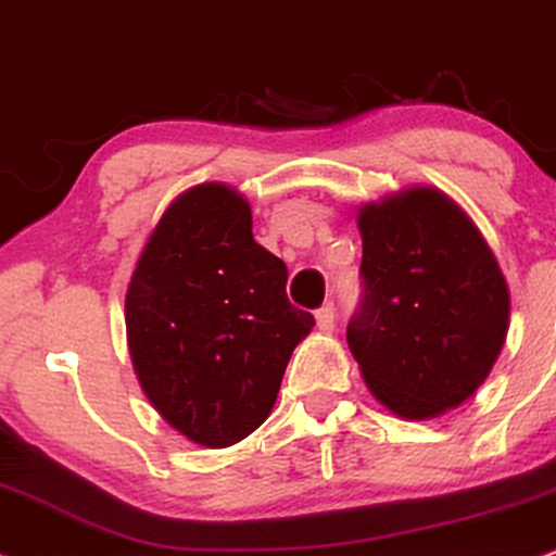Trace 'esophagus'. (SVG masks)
<instances>
[{"mask_svg":"<svg viewBox=\"0 0 556 556\" xmlns=\"http://www.w3.org/2000/svg\"><path fill=\"white\" fill-rule=\"evenodd\" d=\"M315 317H317V328L325 330V332H330L332 325H336V306H332V302L323 304L315 312Z\"/></svg>","mask_w":556,"mask_h":556,"instance_id":"1","label":"esophagus"}]
</instances>
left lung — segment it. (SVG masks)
I'll list each match as a JSON object with an SVG mask.
<instances>
[{
	"label": "left lung",
	"mask_w": 556,
	"mask_h": 556,
	"mask_svg": "<svg viewBox=\"0 0 556 556\" xmlns=\"http://www.w3.org/2000/svg\"><path fill=\"white\" fill-rule=\"evenodd\" d=\"M358 231L362 302L345 338L369 390L403 419L460 406L510 323V291L484 237L427 187L367 205Z\"/></svg>",
	"instance_id": "8db88e82"
}]
</instances>
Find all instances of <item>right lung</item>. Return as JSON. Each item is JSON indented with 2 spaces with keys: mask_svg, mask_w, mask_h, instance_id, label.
Here are the masks:
<instances>
[{
  "mask_svg": "<svg viewBox=\"0 0 556 556\" xmlns=\"http://www.w3.org/2000/svg\"><path fill=\"white\" fill-rule=\"evenodd\" d=\"M286 280L231 187L200 185L168 205L124 309L137 380L176 432L228 447L267 419L293 349L315 328Z\"/></svg>",
  "mask_w": 556,
  "mask_h": 556,
  "instance_id": "right-lung-1",
  "label": "right lung"
}]
</instances>
